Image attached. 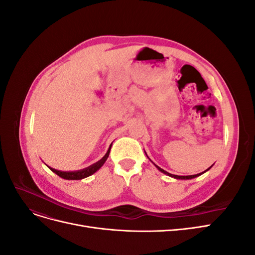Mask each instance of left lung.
Returning a JSON list of instances; mask_svg holds the SVG:
<instances>
[{"mask_svg": "<svg viewBox=\"0 0 255 255\" xmlns=\"http://www.w3.org/2000/svg\"><path fill=\"white\" fill-rule=\"evenodd\" d=\"M145 153V152H144ZM145 155H146V153H145ZM146 157H148V155H146ZM149 158V157H148ZM150 159V158H149ZM151 160V159H150ZM152 161V160H151ZM152 163H153V161H152ZM153 165L154 166H155L157 169H158V170L160 171V172H163V173H165L166 175H168V176H171V177H173V179H176V180H190V179H195V177H197V176H199V175H201V174H203V173H205L206 171H208V170H210V169L213 167V165L210 167V168H208V169H206V170L205 171H203V172H201V173H198V174H195V175H175V174H171V173H169V172H167V171H165L164 170V169H161V168H159L157 165H155V164H154L153 163Z\"/></svg>", "mask_w": 255, "mask_h": 255, "instance_id": "left-lung-1", "label": "left lung"}]
</instances>
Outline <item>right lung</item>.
I'll use <instances>...</instances> for the list:
<instances>
[{"label":"right lung","instance_id":"obj_1","mask_svg":"<svg viewBox=\"0 0 255 255\" xmlns=\"http://www.w3.org/2000/svg\"><path fill=\"white\" fill-rule=\"evenodd\" d=\"M111 148H112V146H110L105 155L101 159L98 160L97 163L90 165L87 168L81 169V170H76V171H61V170H56V169L51 168L49 166L48 167L50 168L51 171H53L54 173H56L58 176L63 177V179H65V180H82V179H85V177L90 176L91 174H94L95 172H97L99 169L104 165L107 157H109V155H110Z\"/></svg>","mask_w":255,"mask_h":255}]
</instances>
